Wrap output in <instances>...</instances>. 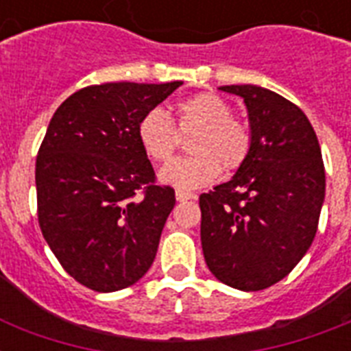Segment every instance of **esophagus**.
<instances>
[{"instance_id":"1","label":"esophagus","mask_w":351,"mask_h":351,"mask_svg":"<svg viewBox=\"0 0 351 351\" xmlns=\"http://www.w3.org/2000/svg\"><path fill=\"white\" fill-rule=\"evenodd\" d=\"M193 198H195V195H193V193L180 191V189L176 191V200H178V202H187V200H193Z\"/></svg>"}]
</instances>
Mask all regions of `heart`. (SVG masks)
<instances>
[{"instance_id":"heart-1","label":"heart","mask_w":351,"mask_h":351,"mask_svg":"<svg viewBox=\"0 0 351 351\" xmlns=\"http://www.w3.org/2000/svg\"><path fill=\"white\" fill-rule=\"evenodd\" d=\"M176 129L195 131L189 142L193 156L178 158L160 171V182L180 191L209 186L224 171L239 169L251 149L250 127L233 118L231 106L211 93L184 98L175 106ZM176 129L164 109L147 111L136 125L143 153L156 164H164L176 149Z\"/></svg>"}]
</instances>
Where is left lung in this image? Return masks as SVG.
I'll return each instance as SVG.
<instances>
[{
    "label": "left lung",
    "instance_id": "1",
    "mask_svg": "<svg viewBox=\"0 0 351 351\" xmlns=\"http://www.w3.org/2000/svg\"><path fill=\"white\" fill-rule=\"evenodd\" d=\"M247 109L251 149L230 182L200 195L209 271L242 291L282 280L315 239L326 175L321 145L299 107L258 85H224Z\"/></svg>",
    "mask_w": 351,
    "mask_h": 351
}]
</instances>
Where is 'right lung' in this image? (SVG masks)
Instances as JSON below:
<instances>
[{"label": "right lung", "instance_id": "add662e5", "mask_svg": "<svg viewBox=\"0 0 351 351\" xmlns=\"http://www.w3.org/2000/svg\"><path fill=\"white\" fill-rule=\"evenodd\" d=\"M180 85H90L47 127L36 158L41 233L63 269L95 291L138 282L156 256L175 189L154 186L136 125Z\"/></svg>", "mask_w": 351, "mask_h": 351}]
</instances>
